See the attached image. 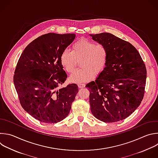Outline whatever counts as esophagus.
<instances>
[{
    "mask_svg": "<svg viewBox=\"0 0 158 158\" xmlns=\"http://www.w3.org/2000/svg\"><path fill=\"white\" fill-rule=\"evenodd\" d=\"M78 87L79 88H83L85 87V84L84 83H79L78 84Z\"/></svg>",
    "mask_w": 158,
    "mask_h": 158,
    "instance_id": "34e87169",
    "label": "esophagus"
}]
</instances>
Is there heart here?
<instances>
[{"mask_svg":"<svg viewBox=\"0 0 158 158\" xmlns=\"http://www.w3.org/2000/svg\"><path fill=\"white\" fill-rule=\"evenodd\" d=\"M81 69L74 71L69 76V81L81 83L91 80L103 71L108 60V51L103 44H95L87 39L82 38L72 46V51L64 49L60 56V62L68 73L73 71L76 60H81Z\"/></svg>","mask_w":158,"mask_h":158,"instance_id":"heart-1","label":"heart"}]
</instances>
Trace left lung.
Returning <instances> with one entry per match:
<instances>
[{"instance_id":"obj_1","label":"left lung","mask_w":158,"mask_h":158,"mask_svg":"<svg viewBox=\"0 0 158 158\" xmlns=\"http://www.w3.org/2000/svg\"><path fill=\"white\" fill-rule=\"evenodd\" d=\"M108 51L107 64L95 81L86 84L90 91L92 115L103 122L122 120L130 115L143 100L146 69L138 50L109 33L90 34Z\"/></svg>"}]
</instances>
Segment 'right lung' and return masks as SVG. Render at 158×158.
<instances>
[{
  "label": "right lung",
  "mask_w": 158,
  "mask_h": 158,
  "mask_svg": "<svg viewBox=\"0 0 158 158\" xmlns=\"http://www.w3.org/2000/svg\"><path fill=\"white\" fill-rule=\"evenodd\" d=\"M76 34L49 33L34 40L25 48L17 63L14 82L23 109L47 123H56L69 114L78 86L58 88L68 77L60 56Z\"/></svg>",
  "instance_id": "obj_1"
}]
</instances>
